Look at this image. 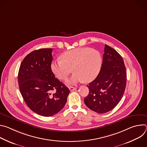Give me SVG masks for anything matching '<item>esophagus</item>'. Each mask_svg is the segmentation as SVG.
Masks as SVG:
<instances>
[{"label": "esophagus", "mask_w": 147, "mask_h": 147, "mask_svg": "<svg viewBox=\"0 0 147 147\" xmlns=\"http://www.w3.org/2000/svg\"><path fill=\"white\" fill-rule=\"evenodd\" d=\"M76 89H77L76 87H69V90H70L71 91H74V90H76Z\"/></svg>", "instance_id": "esophagus-1"}]
</instances>
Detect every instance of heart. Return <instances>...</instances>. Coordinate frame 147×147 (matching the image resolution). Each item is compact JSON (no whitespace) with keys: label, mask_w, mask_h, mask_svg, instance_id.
<instances>
[{"label":"heart","mask_w":147,"mask_h":147,"mask_svg":"<svg viewBox=\"0 0 147 147\" xmlns=\"http://www.w3.org/2000/svg\"><path fill=\"white\" fill-rule=\"evenodd\" d=\"M101 65L102 56L99 51L90 48H78L63 53L60 59L52 61L51 68L59 80H65L71 71H74L66 81V84L71 86L84 81H93L99 74Z\"/></svg>","instance_id":"heart-1"}]
</instances>
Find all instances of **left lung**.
Here are the masks:
<instances>
[{
  "label": "left lung",
  "instance_id": "left-lung-1",
  "mask_svg": "<svg viewBox=\"0 0 147 147\" xmlns=\"http://www.w3.org/2000/svg\"><path fill=\"white\" fill-rule=\"evenodd\" d=\"M102 67L96 78L89 84V94L84 98L91 110L104 113L112 110L120 101L126 85V71L121 55L105 45Z\"/></svg>",
  "mask_w": 147,
  "mask_h": 147
}]
</instances>
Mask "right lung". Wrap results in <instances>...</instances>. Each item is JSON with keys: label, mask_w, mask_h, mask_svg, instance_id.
I'll list each match as a JSON object with an SVG mask.
<instances>
[{"label": "right lung", "mask_w": 147, "mask_h": 147, "mask_svg": "<svg viewBox=\"0 0 147 147\" xmlns=\"http://www.w3.org/2000/svg\"><path fill=\"white\" fill-rule=\"evenodd\" d=\"M52 52V48L31 52L22 61L18 74L20 91L27 105L36 114L46 117L63 108L70 93L51 70Z\"/></svg>", "instance_id": "obj_1"}]
</instances>
